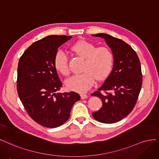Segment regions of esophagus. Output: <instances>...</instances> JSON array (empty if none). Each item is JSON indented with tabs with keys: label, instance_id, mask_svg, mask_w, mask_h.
<instances>
[{
	"label": "esophagus",
	"instance_id": "esophagus-1",
	"mask_svg": "<svg viewBox=\"0 0 159 159\" xmlns=\"http://www.w3.org/2000/svg\"><path fill=\"white\" fill-rule=\"evenodd\" d=\"M80 98L81 99H85L88 98V95L86 94H80Z\"/></svg>",
	"mask_w": 159,
	"mask_h": 159
}]
</instances>
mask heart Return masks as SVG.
<instances>
[{"label":"heart","mask_w":159,"mask_h":159,"mask_svg":"<svg viewBox=\"0 0 159 159\" xmlns=\"http://www.w3.org/2000/svg\"><path fill=\"white\" fill-rule=\"evenodd\" d=\"M71 51L84 59L83 73L75 75L66 81V86L70 90L85 93L94 84L95 80H101L108 76L114 65V54L106 47H98L85 40L75 43ZM56 69L65 75L70 73L67 55L62 51L56 53L54 59Z\"/></svg>","instance_id":"1"}]
</instances>
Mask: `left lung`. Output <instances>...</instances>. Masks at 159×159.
<instances>
[{
    "instance_id": "left-lung-1",
    "label": "left lung",
    "mask_w": 159,
    "mask_h": 159,
    "mask_svg": "<svg viewBox=\"0 0 159 159\" xmlns=\"http://www.w3.org/2000/svg\"><path fill=\"white\" fill-rule=\"evenodd\" d=\"M92 35L104 39L114 54L111 72L98 90L91 94L102 102V107L93 116L104 124H114L129 114L136 104L143 82L140 61L123 40L106 34Z\"/></svg>"
}]
</instances>
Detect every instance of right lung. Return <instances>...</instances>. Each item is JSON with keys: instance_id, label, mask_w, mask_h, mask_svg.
Segmentation results:
<instances>
[{"instance_id": "right-lung-1", "label": "right lung", "mask_w": 159, "mask_h": 159, "mask_svg": "<svg viewBox=\"0 0 159 159\" xmlns=\"http://www.w3.org/2000/svg\"><path fill=\"white\" fill-rule=\"evenodd\" d=\"M72 36L48 35L33 43L20 57L17 91L29 116L41 125L54 128L70 117L80 96L75 92L59 93L63 86L54 65L59 47Z\"/></svg>"}]
</instances>
